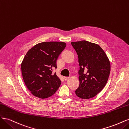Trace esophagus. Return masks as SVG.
<instances>
[{
  "label": "esophagus",
  "mask_w": 129,
  "mask_h": 129,
  "mask_svg": "<svg viewBox=\"0 0 129 129\" xmlns=\"http://www.w3.org/2000/svg\"><path fill=\"white\" fill-rule=\"evenodd\" d=\"M69 79V77H67V76H65V77H64V80H65V81H67L68 79Z\"/></svg>",
  "instance_id": "obj_1"
}]
</instances>
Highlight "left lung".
I'll list each match as a JSON object with an SVG mask.
<instances>
[{
	"instance_id": "left-lung-1",
	"label": "left lung",
	"mask_w": 129,
	"mask_h": 129,
	"mask_svg": "<svg viewBox=\"0 0 129 129\" xmlns=\"http://www.w3.org/2000/svg\"><path fill=\"white\" fill-rule=\"evenodd\" d=\"M79 57V87L77 97L89 99L96 96L106 85L110 63L106 54L97 44L87 41L72 42Z\"/></svg>"
}]
</instances>
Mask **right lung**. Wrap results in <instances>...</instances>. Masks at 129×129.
<instances>
[{
	"instance_id": "obj_1",
	"label": "right lung",
	"mask_w": 129,
	"mask_h": 129,
	"mask_svg": "<svg viewBox=\"0 0 129 129\" xmlns=\"http://www.w3.org/2000/svg\"><path fill=\"white\" fill-rule=\"evenodd\" d=\"M63 42H43L30 49L21 64L23 80L32 94L46 99L60 87L61 81L53 73L58 56L66 47Z\"/></svg>"
}]
</instances>
